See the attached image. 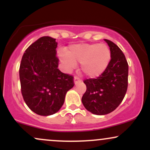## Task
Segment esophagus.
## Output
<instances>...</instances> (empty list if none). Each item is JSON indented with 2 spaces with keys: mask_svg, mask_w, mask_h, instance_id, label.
<instances>
[{
  "mask_svg": "<svg viewBox=\"0 0 150 150\" xmlns=\"http://www.w3.org/2000/svg\"><path fill=\"white\" fill-rule=\"evenodd\" d=\"M81 82V80L78 77H74V83H75V85H76V84L79 83V82Z\"/></svg>",
  "mask_w": 150,
  "mask_h": 150,
  "instance_id": "obj_1",
  "label": "esophagus"
}]
</instances>
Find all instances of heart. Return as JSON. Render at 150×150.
Instances as JSON below:
<instances>
[{
  "mask_svg": "<svg viewBox=\"0 0 150 150\" xmlns=\"http://www.w3.org/2000/svg\"><path fill=\"white\" fill-rule=\"evenodd\" d=\"M67 69H73L81 63V70L86 76L95 77L105 71L111 61V51L104 44H77L70 46L66 53H58Z\"/></svg>",
  "mask_w": 150,
  "mask_h": 150,
  "instance_id": "heart-1",
  "label": "heart"
}]
</instances>
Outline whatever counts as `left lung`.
<instances>
[{
    "label": "left lung",
    "instance_id": "left-lung-1",
    "mask_svg": "<svg viewBox=\"0 0 150 150\" xmlns=\"http://www.w3.org/2000/svg\"><path fill=\"white\" fill-rule=\"evenodd\" d=\"M111 51L107 68L96 79L84 81L87 90L82 98L86 109L93 114L106 115L119 106L128 88V64L125 55L116 44L104 39Z\"/></svg>",
    "mask_w": 150,
    "mask_h": 150
}]
</instances>
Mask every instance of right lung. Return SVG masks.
Wrapping results in <instances>:
<instances>
[{
    "label": "right lung",
    "mask_w": 150,
    "mask_h": 150,
    "mask_svg": "<svg viewBox=\"0 0 150 150\" xmlns=\"http://www.w3.org/2000/svg\"><path fill=\"white\" fill-rule=\"evenodd\" d=\"M57 44L51 37L39 38L26 49L20 63L22 97L27 106L40 116L58 112L74 86L73 77L58 68Z\"/></svg>",
    "instance_id": "add662e5"
}]
</instances>
